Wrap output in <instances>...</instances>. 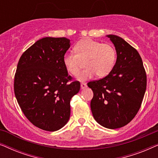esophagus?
<instances>
[{
  "instance_id": "obj_1",
  "label": "esophagus",
  "mask_w": 158,
  "mask_h": 158,
  "mask_svg": "<svg viewBox=\"0 0 158 158\" xmlns=\"http://www.w3.org/2000/svg\"><path fill=\"white\" fill-rule=\"evenodd\" d=\"M81 89H85V88H87V84L84 83H82L81 84Z\"/></svg>"
}]
</instances>
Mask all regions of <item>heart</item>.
<instances>
[{
  "label": "heart",
  "instance_id": "1",
  "mask_svg": "<svg viewBox=\"0 0 158 158\" xmlns=\"http://www.w3.org/2000/svg\"><path fill=\"white\" fill-rule=\"evenodd\" d=\"M75 52L64 55L63 63L69 73L76 75L85 61L86 68L77 77L80 81H88L96 74L99 77L106 76L115 64L116 53L111 44L86 39L75 45Z\"/></svg>",
  "mask_w": 158,
  "mask_h": 158
}]
</instances>
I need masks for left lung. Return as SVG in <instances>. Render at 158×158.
Wrapping results in <instances>:
<instances>
[{
  "mask_svg": "<svg viewBox=\"0 0 158 158\" xmlns=\"http://www.w3.org/2000/svg\"><path fill=\"white\" fill-rule=\"evenodd\" d=\"M115 47L116 61L107 76L89 82L94 92L90 109L95 120L108 129L127 125L137 114L147 86L143 62L136 49L119 36H106Z\"/></svg>",
  "mask_w": 158,
  "mask_h": 158,
  "instance_id": "8db88e82",
  "label": "left lung"
}]
</instances>
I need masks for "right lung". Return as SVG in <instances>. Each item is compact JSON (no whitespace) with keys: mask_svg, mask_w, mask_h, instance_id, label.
Returning <instances> with one entry per match:
<instances>
[{"mask_svg":"<svg viewBox=\"0 0 158 158\" xmlns=\"http://www.w3.org/2000/svg\"><path fill=\"white\" fill-rule=\"evenodd\" d=\"M70 47L65 37H44L22 54L14 77V93L28 119L45 131L59 130L70 116V100L81 83L72 81L63 63ZM70 82V83L69 82Z\"/></svg>","mask_w":158,"mask_h":158,"instance_id":"right-lung-1","label":"right lung"}]
</instances>
